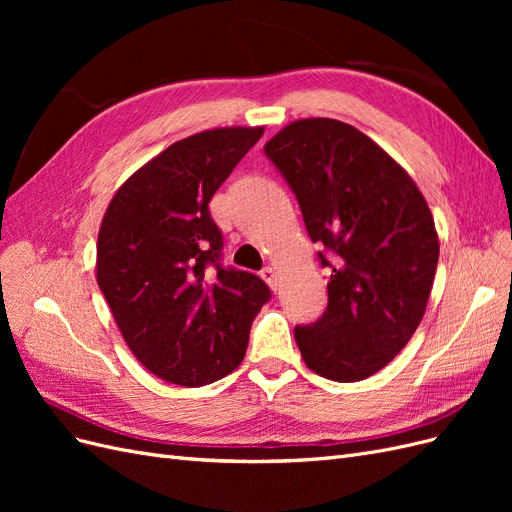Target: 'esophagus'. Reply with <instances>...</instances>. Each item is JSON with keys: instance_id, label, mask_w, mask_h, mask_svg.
<instances>
[{"instance_id": "obj_1", "label": "esophagus", "mask_w": 512, "mask_h": 512, "mask_svg": "<svg viewBox=\"0 0 512 512\" xmlns=\"http://www.w3.org/2000/svg\"><path fill=\"white\" fill-rule=\"evenodd\" d=\"M260 275H262V280L269 284L271 290H277V271L273 267H265L260 271Z\"/></svg>"}]
</instances>
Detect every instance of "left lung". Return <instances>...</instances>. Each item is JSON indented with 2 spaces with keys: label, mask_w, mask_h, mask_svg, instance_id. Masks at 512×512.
<instances>
[{
  "label": "left lung",
  "mask_w": 512,
  "mask_h": 512,
  "mask_svg": "<svg viewBox=\"0 0 512 512\" xmlns=\"http://www.w3.org/2000/svg\"><path fill=\"white\" fill-rule=\"evenodd\" d=\"M299 200L329 305L294 329L305 365L335 382H359L389 365L421 324L440 241L412 177L350 123L292 121L265 145Z\"/></svg>",
  "instance_id": "left-lung-1"
}]
</instances>
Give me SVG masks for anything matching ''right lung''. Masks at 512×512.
Here are the masks:
<instances>
[{
  "label": "right lung",
  "mask_w": 512,
  "mask_h": 512,
  "mask_svg": "<svg viewBox=\"0 0 512 512\" xmlns=\"http://www.w3.org/2000/svg\"><path fill=\"white\" fill-rule=\"evenodd\" d=\"M265 128H215L166 147L115 192L98 232L96 280L128 348L153 376L211 384L245 356L258 275L224 269L209 200Z\"/></svg>",
  "instance_id": "1"
}]
</instances>
